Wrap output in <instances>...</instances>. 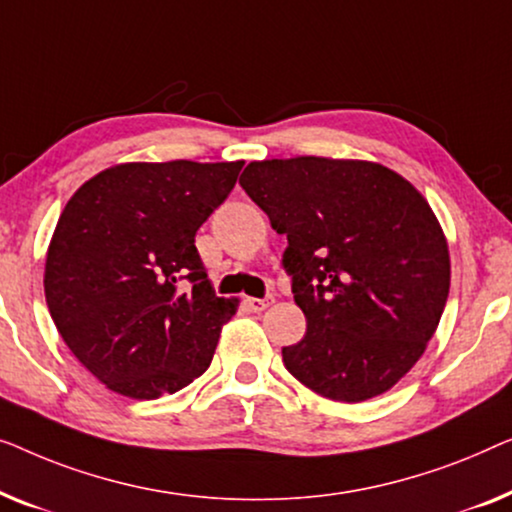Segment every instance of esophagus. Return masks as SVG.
Masks as SVG:
<instances>
[{
  "label": "esophagus",
  "instance_id": "34e87169",
  "mask_svg": "<svg viewBox=\"0 0 512 512\" xmlns=\"http://www.w3.org/2000/svg\"><path fill=\"white\" fill-rule=\"evenodd\" d=\"M271 301H273L271 297H266V299H255V297H248V299H246V308H248V311H253V313H262L264 308L271 304Z\"/></svg>",
  "mask_w": 512,
  "mask_h": 512
}]
</instances>
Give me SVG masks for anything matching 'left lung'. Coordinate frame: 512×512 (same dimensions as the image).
<instances>
[{
	"instance_id": "obj_1",
	"label": "left lung",
	"mask_w": 512,
	"mask_h": 512,
	"mask_svg": "<svg viewBox=\"0 0 512 512\" xmlns=\"http://www.w3.org/2000/svg\"><path fill=\"white\" fill-rule=\"evenodd\" d=\"M239 183L287 236L283 269L306 334L287 371L320 397L392 390L422 357L450 292L448 241L427 199L364 160L250 162Z\"/></svg>"
}]
</instances>
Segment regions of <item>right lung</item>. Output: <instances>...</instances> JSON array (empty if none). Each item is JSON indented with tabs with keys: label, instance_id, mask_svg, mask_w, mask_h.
Masks as SVG:
<instances>
[{
	"label": "right lung",
	"instance_id": "1",
	"mask_svg": "<svg viewBox=\"0 0 512 512\" xmlns=\"http://www.w3.org/2000/svg\"><path fill=\"white\" fill-rule=\"evenodd\" d=\"M241 167L115 164L64 206L46 255V304L62 341L111 392L157 399L211 364L236 299L215 297L194 236Z\"/></svg>",
	"mask_w": 512,
	"mask_h": 512
}]
</instances>
